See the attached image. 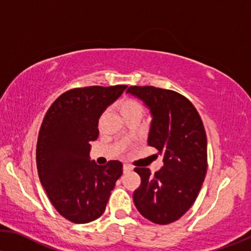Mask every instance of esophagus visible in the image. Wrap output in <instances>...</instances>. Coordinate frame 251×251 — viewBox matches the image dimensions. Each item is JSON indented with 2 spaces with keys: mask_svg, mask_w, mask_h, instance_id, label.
Listing matches in <instances>:
<instances>
[{
  "mask_svg": "<svg viewBox=\"0 0 251 251\" xmlns=\"http://www.w3.org/2000/svg\"><path fill=\"white\" fill-rule=\"evenodd\" d=\"M133 169V167L130 165H127V164H125L124 166H123V171H124V173L126 174V173H128V172H130Z\"/></svg>",
  "mask_w": 251,
  "mask_h": 251,
  "instance_id": "esophagus-1",
  "label": "esophagus"
}]
</instances>
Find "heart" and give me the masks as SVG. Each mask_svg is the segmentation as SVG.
Returning a JSON list of instances; mask_svg holds the SVG:
<instances>
[{
    "label": "heart",
    "mask_w": 251,
    "mask_h": 251,
    "mask_svg": "<svg viewBox=\"0 0 251 251\" xmlns=\"http://www.w3.org/2000/svg\"><path fill=\"white\" fill-rule=\"evenodd\" d=\"M116 107H117L118 111L121 112V115L126 121L130 118H141L144 112L143 104L137 99L133 97H125L121 99L117 102V104H116Z\"/></svg>",
    "instance_id": "heart-1"
}]
</instances>
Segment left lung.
<instances>
[{"instance_id":"left-lung-1","label":"left lung","mask_w":251,"mask_h":251,"mask_svg":"<svg viewBox=\"0 0 251 251\" xmlns=\"http://www.w3.org/2000/svg\"><path fill=\"white\" fill-rule=\"evenodd\" d=\"M127 93L142 100L152 115L148 144L164 157L151 174L135 171L141 185L133 200L140 214L156 224L181 218L195 202L207 173V136L195 105L182 94L154 86H129Z\"/></svg>"}]
</instances>
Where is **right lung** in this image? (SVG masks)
<instances>
[{
  "mask_svg": "<svg viewBox=\"0 0 251 251\" xmlns=\"http://www.w3.org/2000/svg\"><path fill=\"white\" fill-rule=\"evenodd\" d=\"M126 85L77 87L49 108L38 133V177L56 211L73 223L95 221L123 174V164L99 166L90 160L91 141L99 136V118Z\"/></svg>",
  "mask_w": 251,
  "mask_h": 251,
  "instance_id": "right-lung-1",
  "label": "right lung"
}]
</instances>
